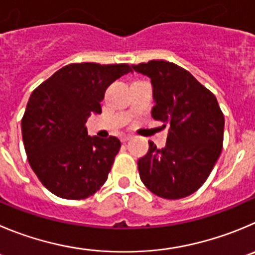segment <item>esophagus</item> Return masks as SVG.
Wrapping results in <instances>:
<instances>
[{"label": "esophagus", "mask_w": 255, "mask_h": 255, "mask_svg": "<svg viewBox=\"0 0 255 255\" xmlns=\"http://www.w3.org/2000/svg\"><path fill=\"white\" fill-rule=\"evenodd\" d=\"M129 139H132V135H129V134H125L121 137V141L122 142H127V141H129Z\"/></svg>", "instance_id": "esophagus-1"}]
</instances>
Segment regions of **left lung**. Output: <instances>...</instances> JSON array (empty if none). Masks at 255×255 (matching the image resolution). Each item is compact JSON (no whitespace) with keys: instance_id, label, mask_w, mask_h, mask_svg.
<instances>
[{"instance_id":"left-lung-1","label":"left lung","mask_w":255,"mask_h":255,"mask_svg":"<svg viewBox=\"0 0 255 255\" xmlns=\"http://www.w3.org/2000/svg\"><path fill=\"white\" fill-rule=\"evenodd\" d=\"M151 79L152 117L168 126L167 142L138 160L144 186L163 199H182L206 181L223 148L224 116L215 95L191 74L170 61L132 65Z\"/></svg>"}]
</instances>
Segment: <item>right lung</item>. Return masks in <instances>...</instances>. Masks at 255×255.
<instances>
[{
  "label": "right lung",
  "instance_id": "obj_1",
  "mask_svg": "<svg viewBox=\"0 0 255 255\" xmlns=\"http://www.w3.org/2000/svg\"><path fill=\"white\" fill-rule=\"evenodd\" d=\"M129 71L127 64H70L32 92L21 122L22 139L31 168L50 192L80 200L107 181L121 141L90 137L85 122L102 113L106 89Z\"/></svg>",
  "mask_w": 255,
  "mask_h": 255
}]
</instances>
